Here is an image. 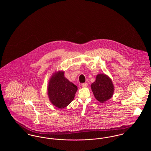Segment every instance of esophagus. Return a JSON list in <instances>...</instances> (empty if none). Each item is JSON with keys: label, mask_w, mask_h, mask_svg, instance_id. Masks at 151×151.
Returning a JSON list of instances; mask_svg holds the SVG:
<instances>
[{"label": "esophagus", "mask_w": 151, "mask_h": 151, "mask_svg": "<svg viewBox=\"0 0 151 151\" xmlns=\"http://www.w3.org/2000/svg\"><path fill=\"white\" fill-rule=\"evenodd\" d=\"M81 86H83V87H86V86H88V84L87 83H83L81 84Z\"/></svg>", "instance_id": "esophagus-1"}]
</instances>
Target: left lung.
Instances as JSON below:
<instances>
[{"label": "left lung", "mask_w": 151, "mask_h": 151, "mask_svg": "<svg viewBox=\"0 0 151 151\" xmlns=\"http://www.w3.org/2000/svg\"><path fill=\"white\" fill-rule=\"evenodd\" d=\"M91 89L95 98L101 103L109 100L114 91L111 79L103 73L96 76V81L91 84Z\"/></svg>", "instance_id": "obj_1"}]
</instances>
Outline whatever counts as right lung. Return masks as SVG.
I'll use <instances>...</instances> for the list:
<instances>
[{"instance_id": "add662e5", "label": "right lung", "mask_w": 151, "mask_h": 151, "mask_svg": "<svg viewBox=\"0 0 151 151\" xmlns=\"http://www.w3.org/2000/svg\"><path fill=\"white\" fill-rule=\"evenodd\" d=\"M63 71L55 72L51 77L47 87L48 96L52 105L63 109L67 106L75 97L78 87L66 79Z\"/></svg>"}]
</instances>
